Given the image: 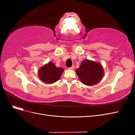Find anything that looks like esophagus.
Returning <instances> with one entry per match:
<instances>
[{"instance_id":"34e87169","label":"esophagus","mask_w":135,"mask_h":135,"mask_svg":"<svg viewBox=\"0 0 135 135\" xmlns=\"http://www.w3.org/2000/svg\"><path fill=\"white\" fill-rule=\"evenodd\" d=\"M73 69H74V66H71L70 68H69V69H70V70H73Z\"/></svg>"}]
</instances>
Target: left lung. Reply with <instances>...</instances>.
<instances>
[{
  "label": "left lung",
  "mask_w": 135,
  "mask_h": 135,
  "mask_svg": "<svg viewBox=\"0 0 135 135\" xmlns=\"http://www.w3.org/2000/svg\"><path fill=\"white\" fill-rule=\"evenodd\" d=\"M76 73L81 82L87 85L96 84L104 75L102 65L88 60L83 61L80 67L76 69Z\"/></svg>",
  "instance_id": "left-lung-1"
}]
</instances>
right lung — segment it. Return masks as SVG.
Here are the masks:
<instances>
[{"label":"right lung","instance_id":"1","mask_svg":"<svg viewBox=\"0 0 135 135\" xmlns=\"http://www.w3.org/2000/svg\"><path fill=\"white\" fill-rule=\"evenodd\" d=\"M63 71L62 68L56 67L54 63L50 62L39 69L38 75L43 82L52 84L60 79Z\"/></svg>","mask_w":135,"mask_h":135}]
</instances>
